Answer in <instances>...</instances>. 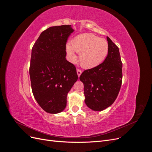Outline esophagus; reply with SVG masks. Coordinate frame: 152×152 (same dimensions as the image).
I'll list each match as a JSON object with an SVG mask.
<instances>
[{
    "label": "esophagus",
    "instance_id": "34e87169",
    "mask_svg": "<svg viewBox=\"0 0 152 152\" xmlns=\"http://www.w3.org/2000/svg\"><path fill=\"white\" fill-rule=\"evenodd\" d=\"M81 72H82V71H81V70H80V69H77V76H80L81 75Z\"/></svg>",
    "mask_w": 152,
    "mask_h": 152
}]
</instances>
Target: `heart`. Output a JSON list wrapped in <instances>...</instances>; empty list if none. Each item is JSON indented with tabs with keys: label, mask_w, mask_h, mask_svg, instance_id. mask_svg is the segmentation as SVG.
<instances>
[{
	"label": "heart",
	"mask_w": 152,
	"mask_h": 152,
	"mask_svg": "<svg viewBox=\"0 0 152 152\" xmlns=\"http://www.w3.org/2000/svg\"><path fill=\"white\" fill-rule=\"evenodd\" d=\"M71 45L66 46L69 59L72 63L76 61L75 52L80 53V65L85 69L99 65L105 59L108 52V44L104 38L92 33H83L74 38Z\"/></svg>",
	"instance_id": "b5f03b06"
}]
</instances>
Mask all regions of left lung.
Listing matches in <instances>:
<instances>
[{
    "label": "left lung",
    "mask_w": 152,
    "mask_h": 152,
    "mask_svg": "<svg viewBox=\"0 0 152 152\" xmlns=\"http://www.w3.org/2000/svg\"><path fill=\"white\" fill-rule=\"evenodd\" d=\"M108 52L96 67L84 71L80 80L84 85L85 102L92 110L102 111L116 99L122 83V61L118 47L107 37Z\"/></svg>",
    "instance_id": "obj_1"
}]
</instances>
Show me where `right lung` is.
Segmentation results:
<instances>
[{
	"instance_id": "1",
	"label": "right lung",
	"mask_w": 152,
	"mask_h": 152,
	"mask_svg": "<svg viewBox=\"0 0 152 152\" xmlns=\"http://www.w3.org/2000/svg\"><path fill=\"white\" fill-rule=\"evenodd\" d=\"M71 25L50 27L32 48L29 75L33 96L48 113L57 114L67 104V96L77 80L76 69L66 60V42Z\"/></svg>"
}]
</instances>
